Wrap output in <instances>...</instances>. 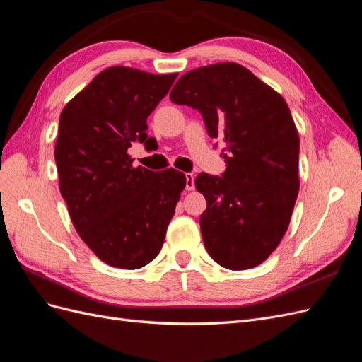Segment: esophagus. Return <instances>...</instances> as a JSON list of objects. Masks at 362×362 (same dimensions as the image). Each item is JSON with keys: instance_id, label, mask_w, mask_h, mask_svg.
<instances>
[{"instance_id": "34e87169", "label": "esophagus", "mask_w": 362, "mask_h": 362, "mask_svg": "<svg viewBox=\"0 0 362 362\" xmlns=\"http://www.w3.org/2000/svg\"><path fill=\"white\" fill-rule=\"evenodd\" d=\"M193 189H194V175L185 173V190H193Z\"/></svg>"}]
</instances>
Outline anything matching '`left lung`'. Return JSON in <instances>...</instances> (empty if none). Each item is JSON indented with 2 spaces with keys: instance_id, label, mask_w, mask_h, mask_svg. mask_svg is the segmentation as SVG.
Segmentation results:
<instances>
[{
  "instance_id": "1",
  "label": "left lung",
  "mask_w": 362,
  "mask_h": 362,
  "mask_svg": "<svg viewBox=\"0 0 362 362\" xmlns=\"http://www.w3.org/2000/svg\"><path fill=\"white\" fill-rule=\"evenodd\" d=\"M170 100L196 108L208 136L225 144L222 177L194 180L206 199L205 249L229 270L261 264L286 234L299 193V134L287 103L233 62L184 74Z\"/></svg>"
}]
</instances>
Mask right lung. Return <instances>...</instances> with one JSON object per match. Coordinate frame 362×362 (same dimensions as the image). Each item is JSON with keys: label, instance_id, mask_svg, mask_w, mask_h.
<instances>
[{"label": "right lung", "instance_id": "1", "mask_svg": "<svg viewBox=\"0 0 362 362\" xmlns=\"http://www.w3.org/2000/svg\"><path fill=\"white\" fill-rule=\"evenodd\" d=\"M177 75L107 68L60 115V193L83 242L112 267L140 269L158 255L185 187L182 172L134 168L128 156L136 140L154 144L146 119Z\"/></svg>", "mask_w": 362, "mask_h": 362}]
</instances>
